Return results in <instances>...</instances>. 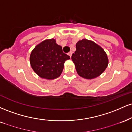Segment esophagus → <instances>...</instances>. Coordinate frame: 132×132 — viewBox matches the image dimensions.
<instances>
[{"mask_svg":"<svg viewBox=\"0 0 132 132\" xmlns=\"http://www.w3.org/2000/svg\"><path fill=\"white\" fill-rule=\"evenodd\" d=\"M72 51H69V53H68V55L69 56L71 57V56H72Z\"/></svg>","mask_w":132,"mask_h":132,"instance_id":"1","label":"esophagus"}]
</instances>
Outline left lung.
Instances as JSON below:
<instances>
[{"label": "left lung", "instance_id": "8db88e82", "mask_svg": "<svg viewBox=\"0 0 132 132\" xmlns=\"http://www.w3.org/2000/svg\"><path fill=\"white\" fill-rule=\"evenodd\" d=\"M76 50L71 59L80 76L91 79L99 76L109 64L107 54L93 41L82 39L76 44Z\"/></svg>", "mask_w": 132, "mask_h": 132}]
</instances>
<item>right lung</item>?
<instances>
[{
    "label": "right lung",
    "mask_w": 132,
    "mask_h": 132,
    "mask_svg": "<svg viewBox=\"0 0 132 132\" xmlns=\"http://www.w3.org/2000/svg\"><path fill=\"white\" fill-rule=\"evenodd\" d=\"M69 56L63 52L62 47L54 38L47 39L34 48L30 56L33 70L40 78L54 79L61 75L66 60Z\"/></svg>",
    "instance_id": "1"
}]
</instances>
